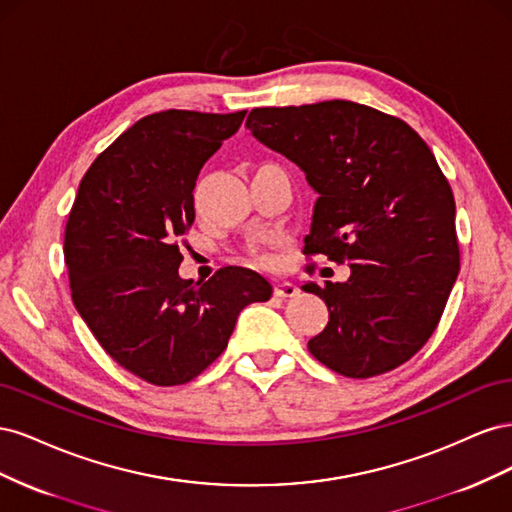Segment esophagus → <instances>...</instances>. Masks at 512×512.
<instances>
[{
  "instance_id": "esophagus-1",
  "label": "esophagus",
  "mask_w": 512,
  "mask_h": 512,
  "mask_svg": "<svg viewBox=\"0 0 512 512\" xmlns=\"http://www.w3.org/2000/svg\"><path fill=\"white\" fill-rule=\"evenodd\" d=\"M299 288L294 286L292 282H280L275 286V297H282V299H290V297H297Z\"/></svg>"
}]
</instances>
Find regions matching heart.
<instances>
[{"label": "heart", "mask_w": 512, "mask_h": 512, "mask_svg": "<svg viewBox=\"0 0 512 512\" xmlns=\"http://www.w3.org/2000/svg\"><path fill=\"white\" fill-rule=\"evenodd\" d=\"M256 260H258V262H262V265H269V262H271V256H267V254H258V256H256Z\"/></svg>", "instance_id": "1"}]
</instances>
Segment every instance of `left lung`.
Instances as JSON below:
<instances>
[{
    "label": "left lung",
    "mask_w": 512,
    "mask_h": 512,
    "mask_svg": "<svg viewBox=\"0 0 512 512\" xmlns=\"http://www.w3.org/2000/svg\"><path fill=\"white\" fill-rule=\"evenodd\" d=\"M245 128L318 194L303 254L350 265L346 282L303 286L329 307L309 352L346 378L412 359L459 273L455 198L427 143L406 121L348 100L254 108Z\"/></svg>",
    "instance_id": "1"
}]
</instances>
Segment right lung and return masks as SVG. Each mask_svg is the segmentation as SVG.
<instances>
[{
    "label": "right lung",
    "instance_id": "obj_1",
    "mask_svg": "<svg viewBox=\"0 0 512 512\" xmlns=\"http://www.w3.org/2000/svg\"><path fill=\"white\" fill-rule=\"evenodd\" d=\"M247 111H170L138 119L85 173L66 224L74 307L123 369L156 386L194 380L228 346L243 307L271 299L256 271L181 280L203 164Z\"/></svg>",
    "mask_w": 512,
    "mask_h": 512
}]
</instances>
